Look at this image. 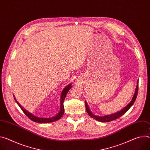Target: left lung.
<instances>
[{
	"label": "left lung",
	"instance_id": "1",
	"mask_svg": "<svg viewBox=\"0 0 150 150\" xmlns=\"http://www.w3.org/2000/svg\"><path fill=\"white\" fill-rule=\"evenodd\" d=\"M138 93V84L137 86V88H136V90H135V93L134 94V96L133 97V99H132V101L125 108H124L123 109H122V110H121L119 112H116L115 114H111V115H105V116H103V117H99V116L94 115H93L90 112V111L89 110V109L88 108V106H87L86 102H85L86 103V108L87 112L88 114L91 117H92L94 120H96L97 121H101V122H110L111 121L116 120V119L118 118L119 117H120L121 116H122V115H124L129 110V109L130 108V107L133 105V104L135 102L136 99H137V97Z\"/></svg>",
	"mask_w": 150,
	"mask_h": 150
}]
</instances>
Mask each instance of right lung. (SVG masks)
Segmentation results:
<instances>
[{"label":"right lung","mask_w":150,"mask_h":150,"mask_svg":"<svg viewBox=\"0 0 150 150\" xmlns=\"http://www.w3.org/2000/svg\"><path fill=\"white\" fill-rule=\"evenodd\" d=\"M71 84H69L67 86H66L63 90L62 94H61V98H60V111L59 112V114L57 115H56V116H54V117H51V118H39V117H36L34 115H33L32 114L29 113V112L27 111L26 110H25L24 109H23L21 105L18 103L17 104L18 105V106L20 107V108L21 109V110L23 111V112L25 114L26 116H28V117H29L31 120H32L34 122H38V123H48V122H51L53 121H57L58 120H59L64 114V105H63V102H64V100L66 98V94L67 93V92L69 91V90L71 89ZM16 100V99H15Z\"/></svg>","instance_id":"add662e5"}]
</instances>
